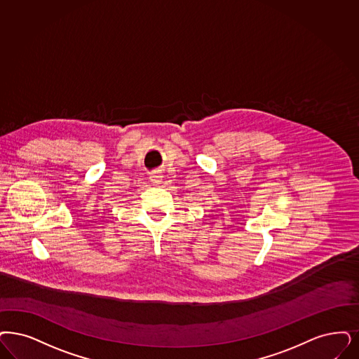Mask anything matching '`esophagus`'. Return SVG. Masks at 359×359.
Segmentation results:
<instances>
[{
    "mask_svg": "<svg viewBox=\"0 0 359 359\" xmlns=\"http://www.w3.org/2000/svg\"><path fill=\"white\" fill-rule=\"evenodd\" d=\"M150 181L153 185H160L162 182V175L158 172H154V173L150 175Z\"/></svg>",
    "mask_w": 359,
    "mask_h": 359,
    "instance_id": "esophagus-1",
    "label": "esophagus"
}]
</instances>
